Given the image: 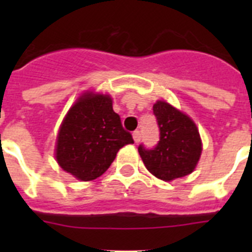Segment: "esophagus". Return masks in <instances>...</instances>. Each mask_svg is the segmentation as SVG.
<instances>
[{
    "label": "esophagus",
    "mask_w": 252,
    "mask_h": 252,
    "mask_svg": "<svg viewBox=\"0 0 252 252\" xmlns=\"http://www.w3.org/2000/svg\"><path fill=\"white\" fill-rule=\"evenodd\" d=\"M132 137H133V141L139 142L140 140H141V133H140V131H133Z\"/></svg>",
    "instance_id": "obj_1"
}]
</instances>
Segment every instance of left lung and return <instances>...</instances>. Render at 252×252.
Returning <instances> with one entry per match:
<instances>
[{
	"instance_id": "obj_1",
	"label": "left lung",
	"mask_w": 252,
	"mask_h": 252,
	"mask_svg": "<svg viewBox=\"0 0 252 252\" xmlns=\"http://www.w3.org/2000/svg\"><path fill=\"white\" fill-rule=\"evenodd\" d=\"M160 130L157 146H139V154L151 174L165 182L186 177L201 158L202 141L190 117L171 104L158 101L153 107Z\"/></svg>"
}]
</instances>
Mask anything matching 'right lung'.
Instances as JSON below:
<instances>
[{
    "instance_id": "obj_1",
    "label": "right lung",
    "mask_w": 252,
    "mask_h": 252,
    "mask_svg": "<svg viewBox=\"0 0 252 252\" xmlns=\"http://www.w3.org/2000/svg\"><path fill=\"white\" fill-rule=\"evenodd\" d=\"M133 144L107 94L84 93L60 126L55 158L60 168L88 182L110 168L122 146Z\"/></svg>"
}]
</instances>
